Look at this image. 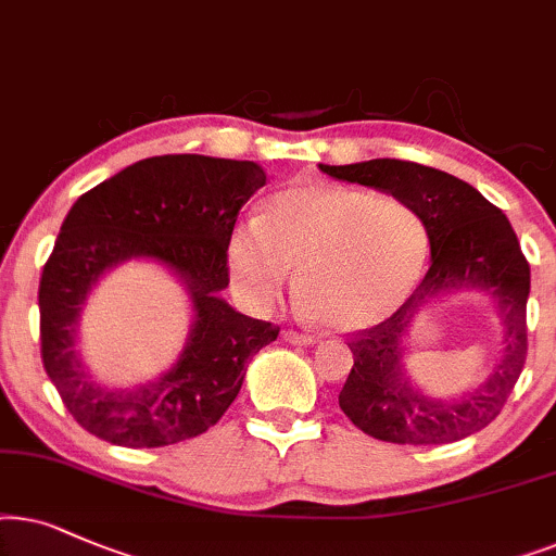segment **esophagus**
Listing matches in <instances>:
<instances>
[{
    "instance_id": "1",
    "label": "esophagus",
    "mask_w": 556,
    "mask_h": 556,
    "mask_svg": "<svg viewBox=\"0 0 556 556\" xmlns=\"http://www.w3.org/2000/svg\"><path fill=\"white\" fill-rule=\"evenodd\" d=\"M282 336H285L287 343H294V345H313L315 343V336H309V332L292 330V328H287Z\"/></svg>"
}]
</instances>
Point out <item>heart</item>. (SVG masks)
<instances>
[{"mask_svg":"<svg viewBox=\"0 0 556 556\" xmlns=\"http://www.w3.org/2000/svg\"><path fill=\"white\" fill-rule=\"evenodd\" d=\"M429 233L396 195L298 182L243 220L228 241L236 292L254 307L282 300L300 271L298 298L315 323L358 330L389 317L417 287Z\"/></svg>","mask_w":556,"mask_h":556,"instance_id":"1","label":"heart"}]
</instances>
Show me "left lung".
<instances>
[{
    "instance_id": "1",
    "label": "left lung",
    "mask_w": 556,
    "mask_h": 556,
    "mask_svg": "<svg viewBox=\"0 0 556 556\" xmlns=\"http://www.w3.org/2000/svg\"><path fill=\"white\" fill-rule=\"evenodd\" d=\"M336 180L358 182L412 203L425 218L432 266L402 307L374 328L353 332V368L338 404L355 427L394 445H447L498 417L527 364V300L531 269L501 208L460 177L406 160L320 165ZM478 289L494 300L504 348L494 374L460 400H434L405 376L410 323L450 289Z\"/></svg>"
}]
</instances>
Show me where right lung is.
Returning a JSON list of instances; mask_svg holds the SVG:
<instances>
[{
    "label": "right lung",
    "instance_id": "right-lung-1",
    "mask_svg": "<svg viewBox=\"0 0 556 556\" xmlns=\"http://www.w3.org/2000/svg\"><path fill=\"white\" fill-rule=\"evenodd\" d=\"M264 185L256 162L162 154L135 162L73 203L37 302L42 366L86 432L122 447H165L198 438L224 417L251 355L279 336L277 325L236 313L220 298L236 218ZM137 255L184 279L193 328L178 364L157 382L109 390L79 364L77 317L102 271Z\"/></svg>",
    "mask_w": 556,
    "mask_h": 556
}]
</instances>
